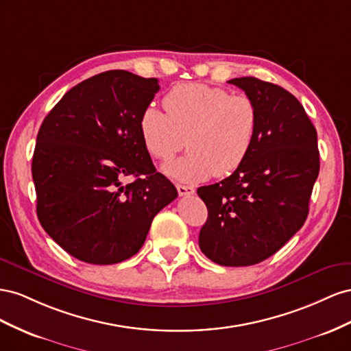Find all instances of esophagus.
Segmentation results:
<instances>
[{
	"instance_id": "esophagus-1",
	"label": "esophagus",
	"mask_w": 351,
	"mask_h": 351,
	"mask_svg": "<svg viewBox=\"0 0 351 351\" xmlns=\"http://www.w3.org/2000/svg\"><path fill=\"white\" fill-rule=\"evenodd\" d=\"M176 189H178V194L184 197V195H193L195 193V189L189 185H181V184H176Z\"/></svg>"
}]
</instances>
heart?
<instances>
[{
	"mask_svg": "<svg viewBox=\"0 0 351 351\" xmlns=\"http://www.w3.org/2000/svg\"><path fill=\"white\" fill-rule=\"evenodd\" d=\"M163 106L166 113L154 106L144 108L139 132L147 152L163 162L188 147L185 156L163 166V172L176 181L199 182L210 175L232 173L254 144L258 112L245 94L182 84L170 89Z\"/></svg>",
	"mask_w": 351,
	"mask_h": 351,
	"instance_id": "1",
	"label": "heart"
}]
</instances>
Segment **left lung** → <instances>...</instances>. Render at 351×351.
Masks as SVG:
<instances>
[{"label": "left lung", "instance_id": "left-lung-1", "mask_svg": "<svg viewBox=\"0 0 351 351\" xmlns=\"http://www.w3.org/2000/svg\"><path fill=\"white\" fill-rule=\"evenodd\" d=\"M229 84L256 103L257 134L231 176L197 189L208 210L198 245L212 262L237 267L263 262L303 226L319 149L313 123L287 89L253 76Z\"/></svg>", "mask_w": 351, "mask_h": 351}]
</instances>
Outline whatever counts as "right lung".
Wrapping results in <instances>:
<instances>
[{
  "mask_svg": "<svg viewBox=\"0 0 351 351\" xmlns=\"http://www.w3.org/2000/svg\"><path fill=\"white\" fill-rule=\"evenodd\" d=\"M158 89L156 77L108 70L67 91L39 128L32 158L38 219L85 263L114 265L136 254L154 216L178 197L139 132ZM128 176L134 179L125 186Z\"/></svg>",
  "mask_w": 351,
  "mask_h": 351,
  "instance_id": "1",
  "label": "right lung"
}]
</instances>
